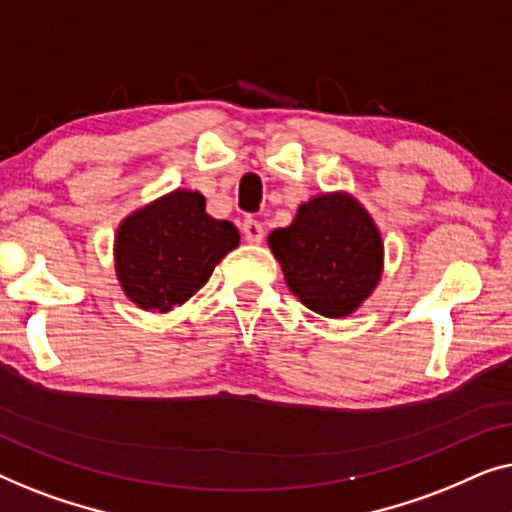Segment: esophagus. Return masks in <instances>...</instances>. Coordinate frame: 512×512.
<instances>
[{"label": "esophagus", "instance_id": "esophagus-1", "mask_svg": "<svg viewBox=\"0 0 512 512\" xmlns=\"http://www.w3.org/2000/svg\"><path fill=\"white\" fill-rule=\"evenodd\" d=\"M243 239H246L248 243H262L264 241V227L262 222H257L253 218H246L243 220Z\"/></svg>", "mask_w": 512, "mask_h": 512}]
</instances>
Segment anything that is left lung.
I'll return each mask as SVG.
<instances>
[{"label":"left lung","mask_w":512,"mask_h":512,"mask_svg":"<svg viewBox=\"0 0 512 512\" xmlns=\"http://www.w3.org/2000/svg\"><path fill=\"white\" fill-rule=\"evenodd\" d=\"M269 246L287 287L325 318L355 311L383 269L378 229L348 194H322L301 204L290 227L269 234Z\"/></svg>","instance_id":"1"}]
</instances>
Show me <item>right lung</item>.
<instances>
[{
	"mask_svg": "<svg viewBox=\"0 0 512 512\" xmlns=\"http://www.w3.org/2000/svg\"><path fill=\"white\" fill-rule=\"evenodd\" d=\"M236 246L239 232L232 222L211 218L199 192L176 190L122 222L115 266L136 306L167 313L199 292Z\"/></svg>",
	"mask_w": 512,
	"mask_h": 512,
	"instance_id": "add662e5",
	"label": "right lung"
}]
</instances>
